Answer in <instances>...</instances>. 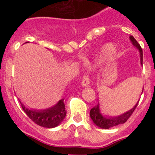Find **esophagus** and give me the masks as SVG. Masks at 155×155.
I'll list each match as a JSON object with an SVG mask.
<instances>
[{"label":"esophagus","mask_w":155,"mask_h":155,"mask_svg":"<svg viewBox=\"0 0 155 155\" xmlns=\"http://www.w3.org/2000/svg\"><path fill=\"white\" fill-rule=\"evenodd\" d=\"M90 84V78L88 74H86L84 77H83V79L81 81V84L83 86H87Z\"/></svg>","instance_id":"esophagus-1"}]
</instances>
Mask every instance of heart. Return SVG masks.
<instances>
[{"label": "heart", "instance_id": "obj_1", "mask_svg": "<svg viewBox=\"0 0 155 155\" xmlns=\"http://www.w3.org/2000/svg\"><path fill=\"white\" fill-rule=\"evenodd\" d=\"M107 50H109V51H113V48L112 47V46H107Z\"/></svg>", "mask_w": 155, "mask_h": 155}]
</instances>
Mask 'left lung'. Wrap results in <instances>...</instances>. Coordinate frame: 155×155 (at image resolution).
I'll use <instances>...</instances> for the list:
<instances>
[{"label":"left lung","instance_id":"8db88e82","mask_svg":"<svg viewBox=\"0 0 155 155\" xmlns=\"http://www.w3.org/2000/svg\"><path fill=\"white\" fill-rule=\"evenodd\" d=\"M130 39L131 42H133L134 46H136L139 50L140 53V63H141V64H143V50H142V48L140 47L139 43L137 42L136 39H134V36H130ZM138 103H139V101H138L137 103L136 104V105L132 109L125 113L124 114L121 115V116H117V117H105V116H102V114L100 113L98 105H97L96 106H94V107H93L91 109V111H90V116H91V120H93L94 124L99 127L100 128L109 129L111 127H116V126H118L120 124H123L126 123L127 120L130 117L131 115L133 114L134 110L136 109L137 106L138 105Z\"/></svg>","mask_w":155,"mask_h":155}]
</instances>
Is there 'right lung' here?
<instances>
[{"instance_id":"right-lung-1","label":"right lung","mask_w":155,"mask_h":155,"mask_svg":"<svg viewBox=\"0 0 155 155\" xmlns=\"http://www.w3.org/2000/svg\"><path fill=\"white\" fill-rule=\"evenodd\" d=\"M20 102V101H19ZM23 111L27 116L37 125L46 128H53L61 124L67 114L65 110V105L64 99L60 100V102L53 107L46 110H31L26 108L20 102Z\"/></svg>"}]
</instances>
